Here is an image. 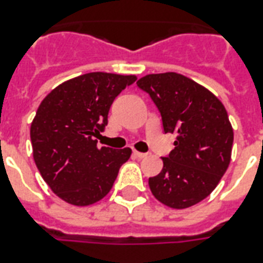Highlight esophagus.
Segmentation results:
<instances>
[{"label":"esophagus","mask_w":263,"mask_h":263,"mask_svg":"<svg viewBox=\"0 0 263 263\" xmlns=\"http://www.w3.org/2000/svg\"><path fill=\"white\" fill-rule=\"evenodd\" d=\"M134 156L138 157V158H144V157L148 156V153H140V152H134Z\"/></svg>","instance_id":"34e87169"}]
</instances>
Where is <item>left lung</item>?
<instances>
[{"instance_id": "8db88e82", "label": "left lung", "mask_w": 263, "mask_h": 263, "mask_svg": "<svg viewBox=\"0 0 263 263\" xmlns=\"http://www.w3.org/2000/svg\"><path fill=\"white\" fill-rule=\"evenodd\" d=\"M156 103L175 148L148 179L153 195L173 209L199 203L220 183L231 162L233 129L220 99L185 76L153 73L136 82Z\"/></svg>"}]
</instances>
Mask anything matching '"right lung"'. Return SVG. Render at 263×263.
Listing matches in <instances>:
<instances>
[{"mask_svg": "<svg viewBox=\"0 0 263 263\" xmlns=\"http://www.w3.org/2000/svg\"><path fill=\"white\" fill-rule=\"evenodd\" d=\"M135 80L91 72L60 84L39 105L30 131L34 161L51 191L68 203L102 199L131 157L129 147H98L92 136L105 129L113 101Z\"/></svg>", "mask_w": 263, "mask_h": 263, "instance_id": "obj_1", "label": "right lung"}]
</instances>
